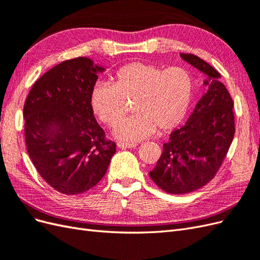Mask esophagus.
<instances>
[{
  "label": "esophagus",
  "instance_id": "esophagus-1",
  "mask_svg": "<svg viewBox=\"0 0 260 260\" xmlns=\"http://www.w3.org/2000/svg\"><path fill=\"white\" fill-rule=\"evenodd\" d=\"M118 147L121 149H125V148H132L136 147L138 144L137 143H128V142H118Z\"/></svg>",
  "mask_w": 260,
  "mask_h": 260
}]
</instances>
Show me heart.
<instances>
[{"mask_svg": "<svg viewBox=\"0 0 260 260\" xmlns=\"http://www.w3.org/2000/svg\"><path fill=\"white\" fill-rule=\"evenodd\" d=\"M194 80L184 67L165 69L154 64L132 61L121 66L113 84L100 83L92 89L91 105L100 119L116 127L127 112L124 101H132L136 114L115 130L117 138L143 140L158 128L167 132L184 120L192 105Z\"/></svg>", "mask_w": 260, "mask_h": 260, "instance_id": "heart-1", "label": "heart"}]
</instances>
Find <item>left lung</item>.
<instances>
[{
  "label": "left lung",
  "mask_w": 260,
  "mask_h": 260,
  "mask_svg": "<svg viewBox=\"0 0 260 260\" xmlns=\"http://www.w3.org/2000/svg\"><path fill=\"white\" fill-rule=\"evenodd\" d=\"M181 57L207 75V92L196 104L183 127L170 133L155 168L153 182L170 194H185L214 179L234 137L233 101L220 74L201 57L181 53Z\"/></svg>",
  "instance_id": "obj_1"
}]
</instances>
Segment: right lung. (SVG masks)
I'll return each mask as SVG.
<instances>
[{"label":"right lung","instance_id":"add662e5","mask_svg":"<svg viewBox=\"0 0 260 260\" xmlns=\"http://www.w3.org/2000/svg\"><path fill=\"white\" fill-rule=\"evenodd\" d=\"M103 70L88 57L62 61L39 78L23 105L31 161L59 193L81 194L95 186L116 153L91 105L96 74Z\"/></svg>","mask_w":260,"mask_h":260}]
</instances>
